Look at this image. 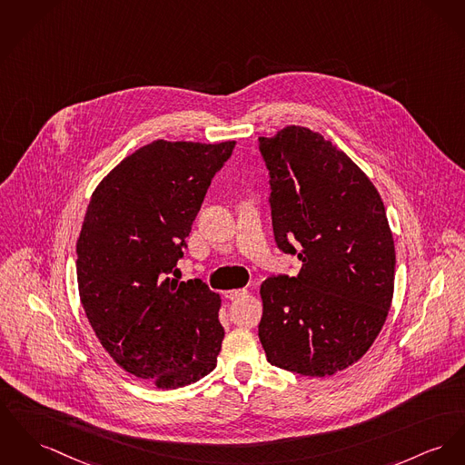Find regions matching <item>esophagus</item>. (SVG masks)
Returning <instances> with one entry per match:
<instances>
[{"instance_id": "esophagus-1", "label": "esophagus", "mask_w": 465, "mask_h": 465, "mask_svg": "<svg viewBox=\"0 0 465 465\" xmlns=\"http://www.w3.org/2000/svg\"><path fill=\"white\" fill-rule=\"evenodd\" d=\"M247 289H231V291H225V298L229 300H238V298H243L247 296Z\"/></svg>"}]
</instances>
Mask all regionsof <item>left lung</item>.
Instances as JSON below:
<instances>
[{"mask_svg":"<svg viewBox=\"0 0 465 465\" xmlns=\"http://www.w3.org/2000/svg\"><path fill=\"white\" fill-rule=\"evenodd\" d=\"M259 150L275 242L302 261L298 277L262 282L259 341L275 367L333 375L371 349L391 307L395 243L386 210L369 176L310 128L259 137Z\"/></svg>","mask_w":465,"mask_h":465,"instance_id":"obj_1","label":"left lung"}]
</instances>
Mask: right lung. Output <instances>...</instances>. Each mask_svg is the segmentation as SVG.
Returning <instances> with one entry per match:
<instances>
[{
  "label": "right lung",
  "mask_w": 465,
  "mask_h": 465,
  "mask_svg": "<svg viewBox=\"0 0 465 465\" xmlns=\"http://www.w3.org/2000/svg\"><path fill=\"white\" fill-rule=\"evenodd\" d=\"M234 144L158 139L139 148L94 188L81 227L77 283L94 335L124 371L162 390L217 367L220 296L171 275Z\"/></svg>",
  "instance_id": "obj_1"
}]
</instances>
